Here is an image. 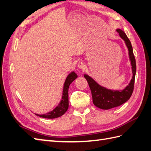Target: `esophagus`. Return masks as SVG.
Returning a JSON list of instances; mask_svg holds the SVG:
<instances>
[{"label":"esophagus","mask_w":151,"mask_h":151,"mask_svg":"<svg viewBox=\"0 0 151 151\" xmlns=\"http://www.w3.org/2000/svg\"><path fill=\"white\" fill-rule=\"evenodd\" d=\"M78 67L79 68L83 69V68H84L86 67V65H85V64H84V63H82V62H80V63H78Z\"/></svg>","instance_id":"34e87169"}]
</instances>
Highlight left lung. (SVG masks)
<instances>
[{
    "label": "left lung",
    "mask_w": 151,
    "mask_h": 151,
    "mask_svg": "<svg viewBox=\"0 0 151 151\" xmlns=\"http://www.w3.org/2000/svg\"><path fill=\"white\" fill-rule=\"evenodd\" d=\"M116 31L119 33L120 37L126 42V45L128 47L129 55L130 60L131 61L133 77L129 86L121 91L109 90L99 85L90 77L87 75L84 76V78L86 79L88 84H89L94 105L103 109H109L123 104L124 102L129 99L134 90L137 66H136V60L133 54V47H132L130 40L127 38L126 33L121 29H117Z\"/></svg>",
    "instance_id": "1"
}]
</instances>
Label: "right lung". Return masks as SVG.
I'll list each match as a JSON object with an SVG mask.
<instances>
[{
    "label": "right lung",
    "instance_id": "right-lung-1",
    "mask_svg": "<svg viewBox=\"0 0 151 151\" xmlns=\"http://www.w3.org/2000/svg\"><path fill=\"white\" fill-rule=\"evenodd\" d=\"M77 77H78V76L74 72H72L68 76L65 82L63 97H62L61 101L60 102V104L53 111L44 114V115H38V114H36V115L45 119H55L60 117L65 114L68 108V87L70 84L77 78Z\"/></svg>",
    "mask_w": 151,
    "mask_h": 151
}]
</instances>
